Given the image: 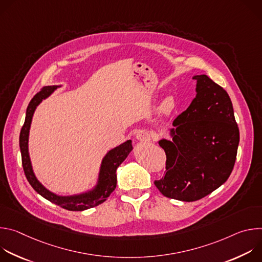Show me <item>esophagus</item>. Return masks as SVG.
Wrapping results in <instances>:
<instances>
[{"mask_svg":"<svg viewBox=\"0 0 262 262\" xmlns=\"http://www.w3.org/2000/svg\"><path fill=\"white\" fill-rule=\"evenodd\" d=\"M136 138L140 142H149L150 141V135H149L148 130L146 129H140L136 134Z\"/></svg>","mask_w":262,"mask_h":262,"instance_id":"obj_1","label":"esophagus"}]
</instances>
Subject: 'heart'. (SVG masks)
<instances>
[{
  "label": "heart",
  "instance_id": "heart-1",
  "mask_svg": "<svg viewBox=\"0 0 262 262\" xmlns=\"http://www.w3.org/2000/svg\"><path fill=\"white\" fill-rule=\"evenodd\" d=\"M176 106V101L174 99L173 96H167L160 104L159 106V112L160 114L162 115H165V116H168L170 115L172 112L174 111Z\"/></svg>",
  "mask_w": 262,
  "mask_h": 262
}]
</instances>
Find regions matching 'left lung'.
Listing matches in <instances>:
<instances>
[{"instance_id": "obj_1", "label": "left lung", "mask_w": 262, "mask_h": 262, "mask_svg": "<svg viewBox=\"0 0 262 262\" xmlns=\"http://www.w3.org/2000/svg\"><path fill=\"white\" fill-rule=\"evenodd\" d=\"M193 79L196 97L173 121L172 140L159 141L167 172L155 181L165 197L185 202L207 196L228 179L239 143L228 93L205 74Z\"/></svg>"}]
</instances>
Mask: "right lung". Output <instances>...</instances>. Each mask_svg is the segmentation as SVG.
I'll list each match as a JSON object with an SVG mask.
<instances>
[{
  "label": "right lung",
  "instance_id": "obj_1",
  "mask_svg": "<svg viewBox=\"0 0 262 262\" xmlns=\"http://www.w3.org/2000/svg\"><path fill=\"white\" fill-rule=\"evenodd\" d=\"M59 86H48L43 87L38 93H37L30 101L27 112H26V119L25 123L21 127L20 135H19V148L21 154V163L25 175L32 185V188L41 195L47 200L59 205L67 210L72 211H82L85 209H89L91 207L97 206L104 202L107 197L112 194L116 188L117 184V175L116 170L122 164V162L127 158L129 152L133 150L132 141L127 140L126 142L122 143L121 145L111 149V150L104 156L101 162L99 175L97 184L91 191H88L83 194L73 195V196H59L52 192L38 181L36 178L33 168L31 165V160L29 156V132L30 126L33 118L34 112L42 99L49 97Z\"/></svg>",
  "mask_w": 262,
  "mask_h": 262
}]
</instances>
